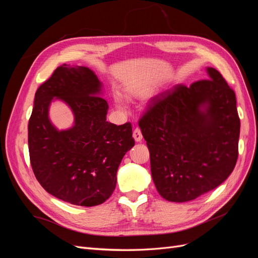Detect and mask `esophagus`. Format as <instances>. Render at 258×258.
I'll list each match as a JSON object with an SVG mask.
<instances>
[{
  "label": "esophagus",
  "mask_w": 258,
  "mask_h": 258,
  "mask_svg": "<svg viewBox=\"0 0 258 258\" xmlns=\"http://www.w3.org/2000/svg\"><path fill=\"white\" fill-rule=\"evenodd\" d=\"M142 132L140 128H136L134 130V139L136 140V142H141L142 141Z\"/></svg>",
  "instance_id": "1"
}]
</instances>
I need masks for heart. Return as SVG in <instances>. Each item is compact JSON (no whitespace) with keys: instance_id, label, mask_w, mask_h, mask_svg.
Listing matches in <instances>:
<instances>
[{"instance_id":"b5f03b06","label":"heart","mask_w":258,"mask_h":258,"mask_svg":"<svg viewBox=\"0 0 258 258\" xmlns=\"http://www.w3.org/2000/svg\"><path fill=\"white\" fill-rule=\"evenodd\" d=\"M115 100H116V102H117V103H118V104H119V105H120V100H119V99H118V98H116V99H115Z\"/></svg>"}]
</instances>
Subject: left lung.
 <instances>
[{"label": "left lung", "instance_id": "1", "mask_svg": "<svg viewBox=\"0 0 258 258\" xmlns=\"http://www.w3.org/2000/svg\"><path fill=\"white\" fill-rule=\"evenodd\" d=\"M207 73V80L154 97L139 122L154 184L168 201H190L216 188L238 159L236 95L217 70Z\"/></svg>", "mask_w": 258, "mask_h": 258}]
</instances>
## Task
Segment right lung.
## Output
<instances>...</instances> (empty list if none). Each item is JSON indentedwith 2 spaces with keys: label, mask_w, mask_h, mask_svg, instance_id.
Returning <instances> with one entry per match:
<instances>
[{
  "label": "right lung",
  "mask_w": 258,
  "mask_h": 258,
  "mask_svg": "<svg viewBox=\"0 0 258 258\" xmlns=\"http://www.w3.org/2000/svg\"><path fill=\"white\" fill-rule=\"evenodd\" d=\"M102 83L87 67L62 64L35 92L28 126L30 161L43 188L71 205L93 207L111 197L121 159L135 145L130 122L106 121ZM58 98L75 116L74 126L54 127L49 106Z\"/></svg>",
  "instance_id": "right-lung-1"
}]
</instances>
